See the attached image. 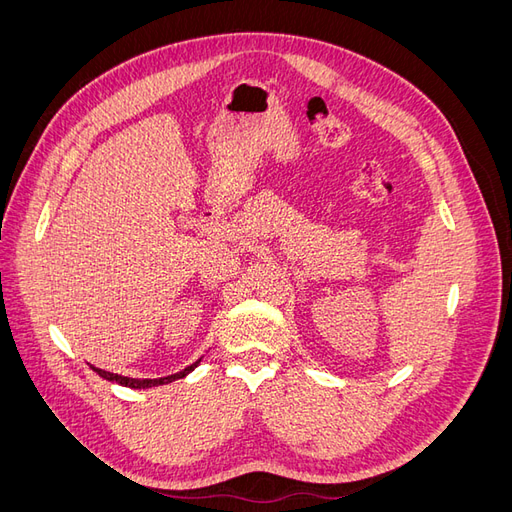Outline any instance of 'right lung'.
<instances>
[{"mask_svg": "<svg viewBox=\"0 0 512 512\" xmlns=\"http://www.w3.org/2000/svg\"><path fill=\"white\" fill-rule=\"evenodd\" d=\"M200 359L192 365H188L185 369L177 371V374H170V376H164V378H128V376H119V374H113V371H104L100 367H94L91 365V369L96 371V374L108 382H117L121 386H130V389H151V386H160V384H168L173 380H179V378H185L190 374V371H194V367H198Z\"/></svg>", "mask_w": 512, "mask_h": 512, "instance_id": "right-lung-1", "label": "right lung"}]
</instances>
